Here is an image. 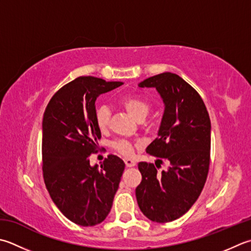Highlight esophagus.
<instances>
[{"label":"esophagus","instance_id":"1","mask_svg":"<svg viewBox=\"0 0 251 251\" xmlns=\"http://www.w3.org/2000/svg\"><path fill=\"white\" fill-rule=\"evenodd\" d=\"M124 162H125L127 168H132V166L136 165V162L134 160H131V159H125Z\"/></svg>","mask_w":251,"mask_h":251}]
</instances>
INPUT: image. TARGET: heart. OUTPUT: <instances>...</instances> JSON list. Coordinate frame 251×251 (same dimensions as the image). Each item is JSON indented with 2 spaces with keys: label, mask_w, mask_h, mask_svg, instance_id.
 Masks as SVG:
<instances>
[{
  "label": "heart",
  "mask_w": 251,
  "mask_h": 251,
  "mask_svg": "<svg viewBox=\"0 0 251 251\" xmlns=\"http://www.w3.org/2000/svg\"><path fill=\"white\" fill-rule=\"evenodd\" d=\"M121 105L124 107L128 114H130L135 120L142 121L148 116L149 112L151 110L150 104L147 101L140 99L137 97H127L125 99L121 101ZM111 117V111L106 105H102L96 112V122L98 127L101 130H104L107 128L110 123ZM146 128L150 129V124H146ZM113 148H114L117 152H120L123 155H130L134 152L135 148L137 147V144H134L129 140L126 139H119L115 140L112 144Z\"/></svg>",
  "instance_id": "b5f03b06"
}]
</instances>
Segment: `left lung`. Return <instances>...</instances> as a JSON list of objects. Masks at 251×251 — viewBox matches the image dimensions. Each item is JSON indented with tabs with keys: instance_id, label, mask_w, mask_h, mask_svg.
Returning a JSON list of instances; mask_svg holds the SVG:
<instances>
[{
	"instance_id": "left-lung-1",
	"label": "left lung",
	"mask_w": 251,
	"mask_h": 251,
	"mask_svg": "<svg viewBox=\"0 0 251 251\" xmlns=\"http://www.w3.org/2000/svg\"><path fill=\"white\" fill-rule=\"evenodd\" d=\"M138 86L155 88L163 100L158 138L146 150L168 160L170 166L159 172L158 165L140 162L142 180L136 188L137 202L149 220L172 222L193 207L207 180L211 148L209 113L199 93L176 74L162 73Z\"/></svg>"
}]
</instances>
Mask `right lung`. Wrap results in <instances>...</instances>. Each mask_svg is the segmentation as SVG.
Returning a JSON list of instances; mask_svg holds the SVG:
<instances>
[{
  "label": "right lung",
  "mask_w": 251,
  "mask_h": 251,
  "mask_svg": "<svg viewBox=\"0 0 251 251\" xmlns=\"http://www.w3.org/2000/svg\"><path fill=\"white\" fill-rule=\"evenodd\" d=\"M123 85L81 76L62 87L49 102L42 121V170L50 197L58 210L81 226H93L110 213L124 161L110 154L100 168L90 165L100 128L96 100Z\"/></svg>",
  "instance_id": "add662e5"
}]
</instances>
